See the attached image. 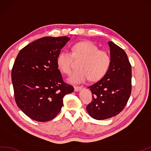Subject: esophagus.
I'll list each match as a JSON object with an SVG mask.
<instances>
[{"label":"esophagus","mask_w":151,"mask_h":151,"mask_svg":"<svg viewBox=\"0 0 151 151\" xmlns=\"http://www.w3.org/2000/svg\"><path fill=\"white\" fill-rule=\"evenodd\" d=\"M82 88L81 86H74V91L75 92H78L79 90H80Z\"/></svg>","instance_id":"obj_1"}]
</instances>
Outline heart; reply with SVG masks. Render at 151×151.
Segmentation results:
<instances>
[{"label":"heart","instance_id":"heart-1","mask_svg":"<svg viewBox=\"0 0 151 151\" xmlns=\"http://www.w3.org/2000/svg\"><path fill=\"white\" fill-rule=\"evenodd\" d=\"M73 58L81 59L78 70L73 71L68 81L72 84H79L89 78L92 81L102 79L108 72L111 59L108 53L99 50L98 46L90 41H82L73 45L71 53L60 52L57 56L56 63L58 68L65 73L71 71Z\"/></svg>","mask_w":151,"mask_h":151}]
</instances>
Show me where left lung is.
Listing matches in <instances>:
<instances>
[{"label": "left lung", "mask_w": 151, "mask_h": 151, "mask_svg": "<svg viewBox=\"0 0 151 151\" xmlns=\"http://www.w3.org/2000/svg\"><path fill=\"white\" fill-rule=\"evenodd\" d=\"M110 68L106 75L88 86L92 101L86 106L89 115L102 120L118 115L126 106L131 93V65L125 52L113 42H109Z\"/></svg>", "instance_id": "left-lung-1"}]
</instances>
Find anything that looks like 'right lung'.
I'll return each mask as SVG.
<instances>
[{"mask_svg": "<svg viewBox=\"0 0 151 151\" xmlns=\"http://www.w3.org/2000/svg\"><path fill=\"white\" fill-rule=\"evenodd\" d=\"M68 37H45L23 48L12 70L17 105L25 114L37 122L53 119L63 105L66 94L73 87L64 82L56 63Z\"/></svg>", "mask_w": 151, "mask_h": 151, "instance_id": "1", "label": "right lung"}]
</instances>
